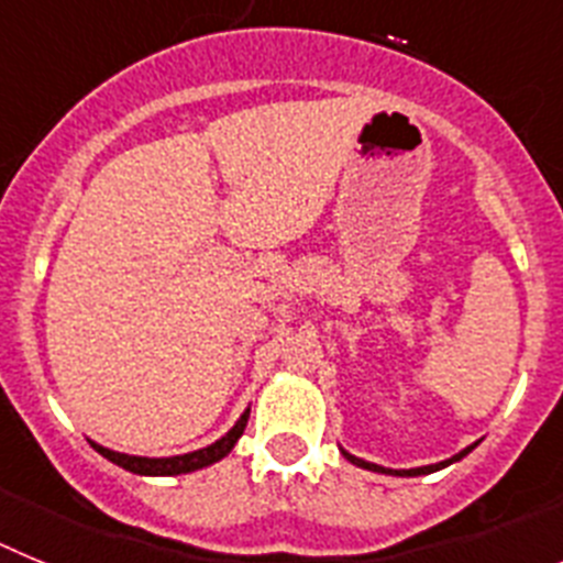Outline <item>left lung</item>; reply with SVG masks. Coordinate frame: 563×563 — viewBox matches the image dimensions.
<instances>
[{
	"instance_id": "obj_1",
	"label": "left lung",
	"mask_w": 563,
	"mask_h": 563,
	"mask_svg": "<svg viewBox=\"0 0 563 563\" xmlns=\"http://www.w3.org/2000/svg\"><path fill=\"white\" fill-rule=\"evenodd\" d=\"M474 445H476V442H474ZM474 445H471V449H465V451H460V454H456V456H451V460L440 462V465L411 467V471H386V467H380V465H372V462H366V460H357V456L346 454V451H343V456H346V460H350L352 465H361V467H366V471H380V474H395V476H420V474H431V471H440V467H445V465H451V462L462 460V456H465L467 451H474Z\"/></svg>"
}]
</instances>
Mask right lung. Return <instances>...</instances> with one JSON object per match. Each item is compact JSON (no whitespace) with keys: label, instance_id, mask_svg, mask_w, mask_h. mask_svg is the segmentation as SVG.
Listing matches in <instances>:
<instances>
[{"label":"right lung","instance_id":"1","mask_svg":"<svg viewBox=\"0 0 563 563\" xmlns=\"http://www.w3.org/2000/svg\"><path fill=\"white\" fill-rule=\"evenodd\" d=\"M247 415H251V409H247L245 415L239 417L236 426H233V429L228 431V434L222 437V440H217V442H213V445H208V449L191 451V454H183V456H166V460H148V456L118 454V451L101 449V445H96V442H92V449H96L101 456H107L109 462H114V465H121V467H126V471H132V474H143V476H177V474H188V471H197V467L213 465V462H220L222 456L231 454V449H233V445H236V440H239V437H242V431H245Z\"/></svg>","mask_w":563,"mask_h":563}]
</instances>
